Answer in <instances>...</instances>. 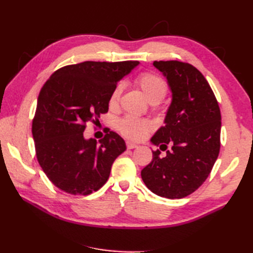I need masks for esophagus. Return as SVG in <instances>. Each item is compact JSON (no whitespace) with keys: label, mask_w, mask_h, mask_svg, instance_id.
<instances>
[{"label":"esophagus","mask_w":253,"mask_h":253,"mask_svg":"<svg viewBox=\"0 0 253 253\" xmlns=\"http://www.w3.org/2000/svg\"><path fill=\"white\" fill-rule=\"evenodd\" d=\"M126 147H127V149H135V148H137V144L133 142H130V141H127Z\"/></svg>","instance_id":"esophagus-1"}]
</instances>
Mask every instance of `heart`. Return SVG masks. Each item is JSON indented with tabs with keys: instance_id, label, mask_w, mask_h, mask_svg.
I'll list each match as a JSON object with an SVG mask.
<instances>
[{
	"instance_id": "b5f03b06",
	"label": "heart",
	"mask_w": 253,
	"mask_h": 253,
	"mask_svg": "<svg viewBox=\"0 0 253 253\" xmlns=\"http://www.w3.org/2000/svg\"><path fill=\"white\" fill-rule=\"evenodd\" d=\"M135 84L141 90L147 100L152 104H157L164 99L168 93V84L159 75L153 73H141L135 79ZM123 91L122 84H117L112 90L109 99V105L112 109L117 107L120 103ZM118 130L123 136L130 140H141L153 129L152 123L148 120H140L136 117H126L118 123Z\"/></svg>"
}]
</instances>
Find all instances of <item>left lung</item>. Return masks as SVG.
Returning a JSON list of instances; mask_svg holds the SVG:
<instances>
[{"instance_id": "1", "label": "left lung", "mask_w": 253, "mask_h": 253, "mask_svg": "<svg viewBox=\"0 0 253 253\" xmlns=\"http://www.w3.org/2000/svg\"><path fill=\"white\" fill-rule=\"evenodd\" d=\"M153 65L163 73L171 91L165 125L151 138L166 155L152 151L141 178L155 195L181 199L206 181L218 157L221 111L207 79L191 64L154 61Z\"/></svg>"}]
</instances>
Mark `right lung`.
<instances>
[{"mask_svg": "<svg viewBox=\"0 0 253 253\" xmlns=\"http://www.w3.org/2000/svg\"><path fill=\"white\" fill-rule=\"evenodd\" d=\"M137 61H87L57 69L38 96L32 120L36 155L52 184L71 195L87 196L109 179L112 164L126 150L124 139L106 131L96 143L85 140L87 123L99 122L109 111L117 83Z\"/></svg>", "mask_w": 253, "mask_h": 253, "instance_id": "add662e5", "label": "right lung"}]
</instances>
